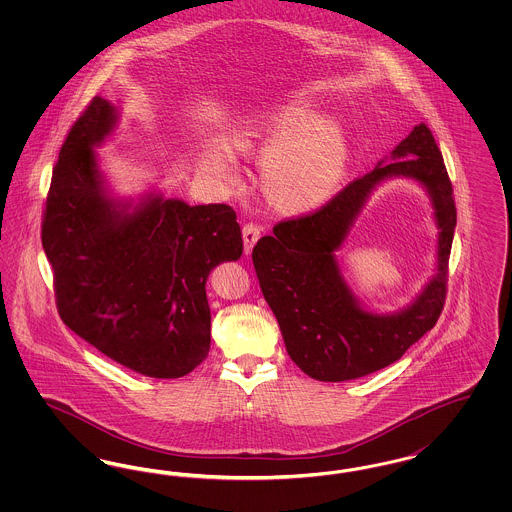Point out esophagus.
Returning <instances> with one entry per match:
<instances>
[{"label": "esophagus", "mask_w": 512, "mask_h": 512, "mask_svg": "<svg viewBox=\"0 0 512 512\" xmlns=\"http://www.w3.org/2000/svg\"><path fill=\"white\" fill-rule=\"evenodd\" d=\"M242 236H244L245 253H251L253 245L257 244V240L261 238V226L255 222H245Z\"/></svg>", "instance_id": "1"}]
</instances>
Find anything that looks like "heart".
I'll return each mask as SVG.
<instances>
[{"mask_svg":"<svg viewBox=\"0 0 512 512\" xmlns=\"http://www.w3.org/2000/svg\"><path fill=\"white\" fill-rule=\"evenodd\" d=\"M313 113L301 107L286 109L244 130L242 144L265 149L263 176L268 194L290 207H311L324 201L338 186L345 171L347 149L340 130L318 124ZM201 169L228 176L232 159L224 151H209Z\"/></svg>","mask_w":512,"mask_h":512,"instance_id":"heart-1","label":"heart"}]
</instances>
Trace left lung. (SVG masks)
I'll return each mask as SVG.
<instances>
[{
    "label": "left lung",
    "instance_id": "obj_1",
    "mask_svg": "<svg viewBox=\"0 0 512 512\" xmlns=\"http://www.w3.org/2000/svg\"><path fill=\"white\" fill-rule=\"evenodd\" d=\"M380 163L349 182L317 211L280 220L253 247V267L288 355L320 382L355 380L395 363L438 322L445 305L449 255L457 226L453 186L432 130L420 122ZM390 175L424 183L437 209L439 274L411 308L395 316L363 312L340 278L333 251L371 188Z\"/></svg>",
    "mask_w": 512,
    "mask_h": 512
}]
</instances>
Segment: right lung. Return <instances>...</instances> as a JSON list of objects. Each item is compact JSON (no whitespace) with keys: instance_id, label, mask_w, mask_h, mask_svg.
<instances>
[{"instance_id":"right-lung-1","label":"right lung","mask_w":512,"mask_h":512,"mask_svg":"<svg viewBox=\"0 0 512 512\" xmlns=\"http://www.w3.org/2000/svg\"><path fill=\"white\" fill-rule=\"evenodd\" d=\"M115 107L94 98L74 121L53 167L42 245L61 320L122 366L180 378L207 359L211 309L205 282L244 251L236 211L147 197L132 213L103 192L94 146Z\"/></svg>"}]
</instances>
